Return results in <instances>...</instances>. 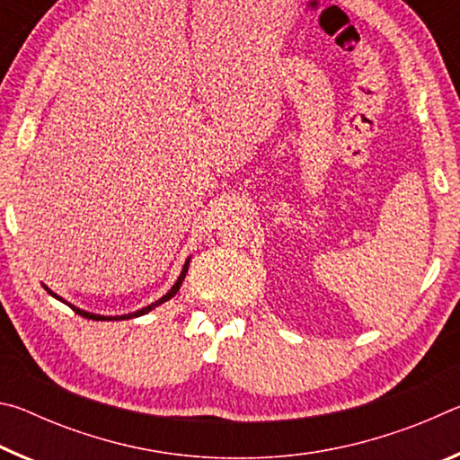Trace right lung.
<instances>
[{"label": "right lung", "mask_w": 460, "mask_h": 460, "mask_svg": "<svg viewBox=\"0 0 460 460\" xmlns=\"http://www.w3.org/2000/svg\"><path fill=\"white\" fill-rule=\"evenodd\" d=\"M189 261L190 260H186V263H184V268H182V271H181V276H178V279H176V284L172 286V288H170V290L164 294V296H162V298L160 300H155V302H152V305L150 306H146V308H142V310H137V313H131V314H121V316H101V314H91V313H84V310H81V308H76V306H73V305H68V302H66V305L68 306H71L73 310H75V313L76 314H81L83 318H89V321H126V318H136V316H142V314H146V313H150V310L152 308H155V306H160L162 305V302H166V300H170V298H172V296L178 292V290H181V286H182V279H184V276H186V271H189ZM44 290H49V288H46L44 286ZM49 294H52L50 290H49ZM54 296V298H57V300H60V302H65V300H62L60 298V296H57V294H52Z\"/></svg>", "instance_id": "1"}]
</instances>
